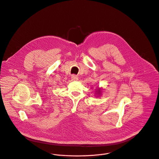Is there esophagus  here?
<instances>
[{"instance_id": "34e87169", "label": "esophagus", "mask_w": 159, "mask_h": 159, "mask_svg": "<svg viewBox=\"0 0 159 159\" xmlns=\"http://www.w3.org/2000/svg\"><path fill=\"white\" fill-rule=\"evenodd\" d=\"M71 80H73V81H77V80H78V76H76L75 75H71Z\"/></svg>"}]
</instances>
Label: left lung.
Returning a JSON list of instances; mask_svg holds the SVG:
<instances>
[{"label": "left lung", "mask_w": 159, "mask_h": 159, "mask_svg": "<svg viewBox=\"0 0 159 159\" xmlns=\"http://www.w3.org/2000/svg\"><path fill=\"white\" fill-rule=\"evenodd\" d=\"M98 91H100V90H99Z\"/></svg>", "instance_id": "8db88e82"}]
</instances>
